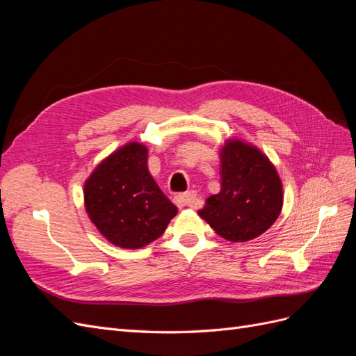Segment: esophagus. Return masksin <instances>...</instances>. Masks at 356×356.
Returning a JSON list of instances; mask_svg holds the SVG:
<instances>
[{
	"instance_id": "esophagus-1",
	"label": "esophagus",
	"mask_w": 356,
	"mask_h": 356,
	"mask_svg": "<svg viewBox=\"0 0 356 356\" xmlns=\"http://www.w3.org/2000/svg\"><path fill=\"white\" fill-rule=\"evenodd\" d=\"M174 200L179 208H196L197 207V197L193 191L181 193V195L175 196Z\"/></svg>"
}]
</instances>
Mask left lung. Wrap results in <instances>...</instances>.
Masks as SVG:
<instances>
[{"label": "left lung", "instance_id": "8db88e82", "mask_svg": "<svg viewBox=\"0 0 356 356\" xmlns=\"http://www.w3.org/2000/svg\"><path fill=\"white\" fill-rule=\"evenodd\" d=\"M220 160L221 190L207 199L199 217L230 242L252 241L282 211L281 177L261 149L243 139H225Z\"/></svg>", "mask_w": 356, "mask_h": 356}]
</instances>
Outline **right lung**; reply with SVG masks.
Listing matches in <instances>:
<instances>
[{"label":"right lung","mask_w":356,"mask_h":356,"mask_svg":"<svg viewBox=\"0 0 356 356\" xmlns=\"http://www.w3.org/2000/svg\"><path fill=\"white\" fill-rule=\"evenodd\" d=\"M148 148L131 141L117 148L84 181V208L104 238L126 250L159 239L178 208L147 166Z\"/></svg>","instance_id":"add662e5"}]
</instances>
